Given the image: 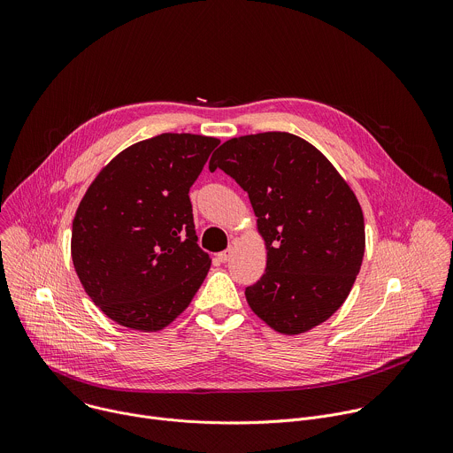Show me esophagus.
Segmentation results:
<instances>
[{"label": "esophagus", "instance_id": "34e87169", "mask_svg": "<svg viewBox=\"0 0 453 453\" xmlns=\"http://www.w3.org/2000/svg\"><path fill=\"white\" fill-rule=\"evenodd\" d=\"M231 257V249H227V250H222V252H219L217 254V260L220 262V264H226L227 260Z\"/></svg>", "mask_w": 453, "mask_h": 453}]
</instances>
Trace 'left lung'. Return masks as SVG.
<instances>
[{
	"label": "left lung",
	"instance_id": "8db88e82",
	"mask_svg": "<svg viewBox=\"0 0 453 453\" xmlns=\"http://www.w3.org/2000/svg\"><path fill=\"white\" fill-rule=\"evenodd\" d=\"M249 196L267 269L245 288L250 310L283 335L304 334L346 301L362 267L364 213L349 184L311 143L290 133L226 142L210 170Z\"/></svg>",
	"mask_w": 453,
	"mask_h": 453
}]
</instances>
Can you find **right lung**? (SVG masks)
Masks as SVG:
<instances>
[{"mask_svg":"<svg viewBox=\"0 0 453 453\" xmlns=\"http://www.w3.org/2000/svg\"><path fill=\"white\" fill-rule=\"evenodd\" d=\"M219 143L165 133L121 150L89 184L72 257L91 301L118 325L166 328L208 276L188 193Z\"/></svg>","mask_w":453,"mask_h":453,"instance_id":"right-lung-1","label":"right lung"}]
</instances>
